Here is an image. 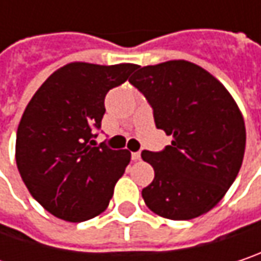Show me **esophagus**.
<instances>
[{
	"instance_id": "34e87169",
	"label": "esophagus",
	"mask_w": 261,
	"mask_h": 261,
	"mask_svg": "<svg viewBox=\"0 0 261 261\" xmlns=\"http://www.w3.org/2000/svg\"><path fill=\"white\" fill-rule=\"evenodd\" d=\"M140 159H141L140 151H135V153H132V160H134V162H137V160H140Z\"/></svg>"
}]
</instances>
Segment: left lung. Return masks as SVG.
I'll return each mask as SVG.
<instances>
[{
    "label": "left lung",
    "instance_id": "1",
    "mask_svg": "<svg viewBox=\"0 0 261 261\" xmlns=\"http://www.w3.org/2000/svg\"><path fill=\"white\" fill-rule=\"evenodd\" d=\"M129 79L153 108L156 127L172 137L141 158L154 169L145 205L169 220H192L223 199L245 153L244 117L226 87L187 61L138 66Z\"/></svg>",
    "mask_w": 261,
    "mask_h": 261
}]
</instances>
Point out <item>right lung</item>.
<instances>
[{
  "mask_svg": "<svg viewBox=\"0 0 261 261\" xmlns=\"http://www.w3.org/2000/svg\"><path fill=\"white\" fill-rule=\"evenodd\" d=\"M134 64L72 62L55 71L25 108L16 135V163L32 197L55 217L82 223L103 213L130 162L127 150L95 144L105 95Z\"/></svg>",
  "mask_w": 261,
  "mask_h": 261,
  "instance_id": "1",
  "label": "right lung"
}]
</instances>
